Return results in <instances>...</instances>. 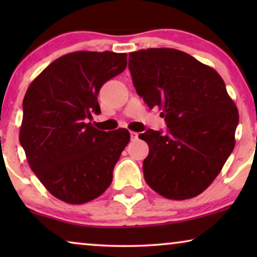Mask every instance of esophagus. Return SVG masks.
Segmentation results:
<instances>
[{"label": "esophagus", "instance_id": "obj_1", "mask_svg": "<svg viewBox=\"0 0 257 257\" xmlns=\"http://www.w3.org/2000/svg\"><path fill=\"white\" fill-rule=\"evenodd\" d=\"M130 136H131V140H136L137 138H138V133H137V132L131 131V132H130Z\"/></svg>", "mask_w": 257, "mask_h": 257}]
</instances>
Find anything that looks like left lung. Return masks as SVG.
<instances>
[{
  "mask_svg": "<svg viewBox=\"0 0 257 257\" xmlns=\"http://www.w3.org/2000/svg\"><path fill=\"white\" fill-rule=\"evenodd\" d=\"M137 93L163 110L167 131L147 130L144 178L171 200L202 193L222 170L235 146L238 112L215 70L184 51L152 48L130 54Z\"/></svg>",
  "mask_w": 257,
  "mask_h": 257,
  "instance_id": "obj_1",
  "label": "left lung"
}]
</instances>
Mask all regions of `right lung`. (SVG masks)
Returning <instances> with one entry per match:
<instances>
[{
    "label": "right lung",
    "mask_w": 257,
    "mask_h": 257,
    "mask_svg": "<svg viewBox=\"0 0 257 257\" xmlns=\"http://www.w3.org/2000/svg\"><path fill=\"white\" fill-rule=\"evenodd\" d=\"M127 55L76 51L48 65L23 99L20 143L44 187L71 205L98 198L130 142L126 128L99 131L89 121L100 113L98 93L124 71Z\"/></svg>",
    "instance_id": "right-lung-1"
}]
</instances>
